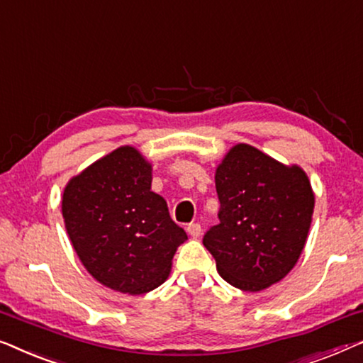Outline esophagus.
I'll use <instances>...</instances> for the list:
<instances>
[{"label": "esophagus", "instance_id": "esophagus-1", "mask_svg": "<svg viewBox=\"0 0 363 363\" xmlns=\"http://www.w3.org/2000/svg\"><path fill=\"white\" fill-rule=\"evenodd\" d=\"M187 232H189V235H191L192 238L201 237V232H202L201 223H189V225H187Z\"/></svg>", "mask_w": 363, "mask_h": 363}]
</instances>
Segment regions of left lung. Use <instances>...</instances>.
<instances>
[{"instance_id": "obj_1", "label": "left lung", "mask_w": 363, "mask_h": 363, "mask_svg": "<svg viewBox=\"0 0 363 363\" xmlns=\"http://www.w3.org/2000/svg\"><path fill=\"white\" fill-rule=\"evenodd\" d=\"M220 223L202 243L227 283L257 293L281 281L303 252L314 211L306 172L250 145L233 146L216 172Z\"/></svg>"}]
</instances>
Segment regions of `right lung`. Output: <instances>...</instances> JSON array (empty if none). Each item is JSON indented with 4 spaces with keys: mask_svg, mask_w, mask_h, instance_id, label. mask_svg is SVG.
I'll return each instance as SVG.
<instances>
[{
    "mask_svg": "<svg viewBox=\"0 0 363 363\" xmlns=\"http://www.w3.org/2000/svg\"><path fill=\"white\" fill-rule=\"evenodd\" d=\"M65 228L91 277L143 294L164 283L187 235L151 191V164L121 146L70 179L62 197Z\"/></svg>",
    "mask_w": 363,
    "mask_h": 363,
    "instance_id": "right-lung-1",
    "label": "right lung"
}]
</instances>
